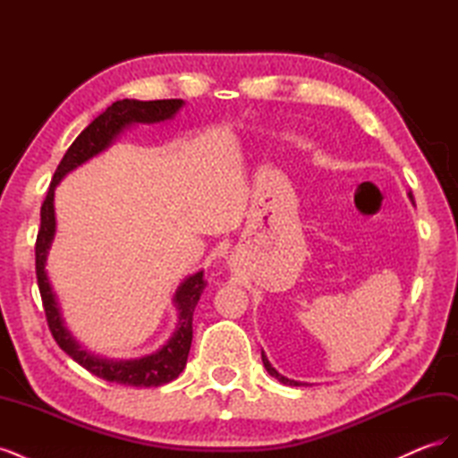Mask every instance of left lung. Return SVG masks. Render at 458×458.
Returning <instances> with one entry per match:
<instances>
[{"instance_id":"1","label":"left lung","mask_w":458,"mask_h":458,"mask_svg":"<svg viewBox=\"0 0 458 458\" xmlns=\"http://www.w3.org/2000/svg\"><path fill=\"white\" fill-rule=\"evenodd\" d=\"M412 199V197H411ZM261 361H263V367H266L267 369V372L271 374V377H275L276 380H279V382H283V384H288V386H306V384H301V382H296V380H288L286 377H283V374H279V372H276L273 367H271V363L267 361V357L266 355H263V352H261Z\"/></svg>"}]
</instances>
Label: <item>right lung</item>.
Listing matches in <instances>:
<instances>
[{"instance_id": "add662e5", "label": "right lung", "mask_w": 458, "mask_h": 458, "mask_svg": "<svg viewBox=\"0 0 458 458\" xmlns=\"http://www.w3.org/2000/svg\"><path fill=\"white\" fill-rule=\"evenodd\" d=\"M182 99H122L110 105L105 113L97 116L89 126L76 137V141L68 147L61 164L53 174L47 197L39 210V231L36 237V276L41 303H44V311L47 318V327L55 342L59 344V348L66 355H71L78 365H81L86 370L95 374V377H99L106 382H116L135 387H157L175 380L179 377V372L187 365V357L192 342V311H195L208 283L204 279V271H199L195 275H191L189 279H185L182 286L177 288L174 301L179 311V323L174 336L168 340V344H164L157 353L141 359H131V361H108V359L95 357L86 350H80L76 340L68 335V330L63 325L59 306L57 301H55V294L49 286V279L46 273V258L55 234V187H57V183L68 172H72L80 164H84L91 157L105 150L110 145V141H113L123 128L130 126V123H155L168 120L182 108Z\"/></svg>"}]
</instances>
